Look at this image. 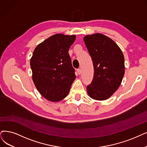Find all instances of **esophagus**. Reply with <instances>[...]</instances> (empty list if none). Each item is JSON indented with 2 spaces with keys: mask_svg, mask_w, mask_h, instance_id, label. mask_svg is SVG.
<instances>
[{
  "mask_svg": "<svg viewBox=\"0 0 147 147\" xmlns=\"http://www.w3.org/2000/svg\"><path fill=\"white\" fill-rule=\"evenodd\" d=\"M77 72H78V74L79 75H80V74L82 73V70H81V69H78L77 70Z\"/></svg>",
  "mask_w": 147,
  "mask_h": 147,
  "instance_id": "esophagus-1",
  "label": "esophagus"
}]
</instances>
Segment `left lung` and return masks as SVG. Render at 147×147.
<instances>
[{
    "label": "left lung",
    "mask_w": 147,
    "mask_h": 147,
    "mask_svg": "<svg viewBox=\"0 0 147 147\" xmlns=\"http://www.w3.org/2000/svg\"><path fill=\"white\" fill-rule=\"evenodd\" d=\"M94 68L92 83L87 86L89 96L104 101L118 90L125 74L124 56L113 40L100 33L84 37Z\"/></svg>",
    "instance_id": "left-lung-1"
}]
</instances>
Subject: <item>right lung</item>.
<instances>
[{
    "mask_svg": "<svg viewBox=\"0 0 147 147\" xmlns=\"http://www.w3.org/2000/svg\"><path fill=\"white\" fill-rule=\"evenodd\" d=\"M75 35L56 34L35 48L30 60L32 80L37 90L52 102L66 98L76 78L68 53Z\"/></svg>",
    "mask_w": 147,
    "mask_h": 147,
    "instance_id": "1",
    "label": "right lung"
}]
</instances>
